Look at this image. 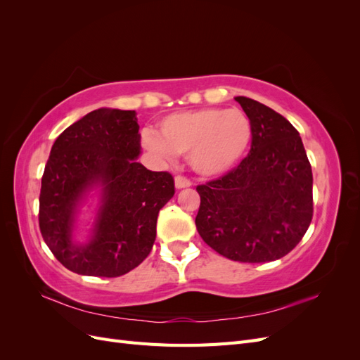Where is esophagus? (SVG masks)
Returning a JSON list of instances; mask_svg holds the SVG:
<instances>
[{"mask_svg":"<svg viewBox=\"0 0 360 360\" xmlns=\"http://www.w3.org/2000/svg\"><path fill=\"white\" fill-rule=\"evenodd\" d=\"M174 183H176V188L177 189H184V188H189L191 186V180H188L186 177L183 176H177L176 179H174Z\"/></svg>","mask_w":360,"mask_h":360,"instance_id":"esophagus-1","label":"esophagus"}]
</instances>
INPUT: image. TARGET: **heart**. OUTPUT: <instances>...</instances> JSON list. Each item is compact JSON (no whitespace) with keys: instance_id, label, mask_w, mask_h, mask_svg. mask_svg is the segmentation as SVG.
Wrapping results in <instances>:
<instances>
[{"instance_id":"obj_1","label":"heart","mask_w":360,"mask_h":360,"mask_svg":"<svg viewBox=\"0 0 360 360\" xmlns=\"http://www.w3.org/2000/svg\"><path fill=\"white\" fill-rule=\"evenodd\" d=\"M252 139L248 115L231 108H202L163 117L155 134L144 135V146L156 155H188L195 172L222 176L237 165Z\"/></svg>"}]
</instances>
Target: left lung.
Listing matches in <instances>:
<instances>
[{"label": "left lung", "instance_id": "obj_1", "mask_svg": "<svg viewBox=\"0 0 360 360\" xmlns=\"http://www.w3.org/2000/svg\"><path fill=\"white\" fill-rule=\"evenodd\" d=\"M252 124L240 165L197 188L195 225L202 240L233 261L267 263L296 248L312 219V169L302 138L271 108L237 96Z\"/></svg>", "mask_w": 360, "mask_h": 360}]
</instances>
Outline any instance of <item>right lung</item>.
Wrapping results in <instances>:
<instances>
[{"mask_svg": "<svg viewBox=\"0 0 360 360\" xmlns=\"http://www.w3.org/2000/svg\"><path fill=\"white\" fill-rule=\"evenodd\" d=\"M135 111L99 108L56 139L41 177L39 225L60 263L79 275L115 278L139 266L156 240L159 210L174 197L169 172L141 165ZM96 191L89 238H74L80 207Z\"/></svg>", "mask_w": 360, "mask_h": 360, "instance_id": "right-lung-1", "label": "right lung"}]
</instances>
